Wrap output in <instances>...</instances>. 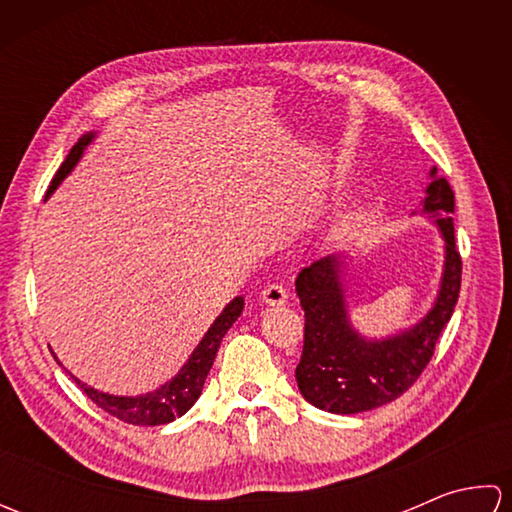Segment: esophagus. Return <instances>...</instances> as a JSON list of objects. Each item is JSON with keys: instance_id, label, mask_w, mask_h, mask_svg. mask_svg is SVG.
Wrapping results in <instances>:
<instances>
[{"instance_id": "1", "label": "esophagus", "mask_w": 512, "mask_h": 512, "mask_svg": "<svg viewBox=\"0 0 512 512\" xmlns=\"http://www.w3.org/2000/svg\"><path fill=\"white\" fill-rule=\"evenodd\" d=\"M262 301L266 303V306H284V303L288 301V292L281 284H270L262 292Z\"/></svg>"}]
</instances>
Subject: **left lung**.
I'll return each instance as SVG.
<instances>
[{
	"label": "left lung",
	"mask_w": 512,
	"mask_h": 512,
	"mask_svg": "<svg viewBox=\"0 0 512 512\" xmlns=\"http://www.w3.org/2000/svg\"><path fill=\"white\" fill-rule=\"evenodd\" d=\"M453 209L449 182L433 167L420 213L440 228L444 266L436 301L411 328L383 339H367L354 330L347 312L343 255L323 257L301 270L297 295L306 312V334L295 378L310 405L347 416L383 407L416 383L460 297L462 259L455 248Z\"/></svg>",
	"instance_id": "1"
}]
</instances>
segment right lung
I'll return each mask as SVG.
<instances>
[{
  "label": "right lung",
  "instance_id": "right-lung-1",
  "mask_svg": "<svg viewBox=\"0 0 512 512\" xmlns=\"http://www.w3.org/2000/svg\"><path fill=\"white\" fill-rule=\"evenodd\" d=\"M94 136H96L94 132L81 136L79 143L70 149L68 158L63 160L59 171L54 173L48 195H52L54 189H57L63 182V178L76 167V162L81 160L85 147L92 143ZM242 310H244V297H235L222 310L220 317L213 321L211 328L206 330L198 347L191 352L189 361L180 367V372L171 380H167L165 385H160L154 391H147V394H140V396L105 394V391H99V389L81 383L76 376H72V374L70 376L74 378V383L79 385L85 394H88V398L92 402H96V405H99L103 411H107L110 416H114L118 420L129 422V424H140V427H158V424L173 422L176 418L184 416V413H187L195 405V400L200 398L204 380H206V376H209L211 367H213L217 347H220L224 334L231 330V325L237 321ZM52 356L57 358V354L54 352H52ZM57 363L61 365L59 358H57Z\"/></svg>",
  "mask_w": 512,
  "mask_h": 512
}]
</instances>
